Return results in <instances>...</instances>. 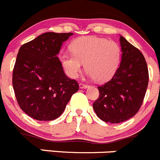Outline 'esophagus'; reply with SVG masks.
<instances>
[{
	"mask_svg": "<svg viewBox=\"0 0 160 160\" xmlns=\"http://www.w3.org/2000/svg\"><path fill=\"white\" fill-rule=\"evenodd\" d=\"M89 86L88 85H86V84H84V83H80L79 84V87L80 88H86Z\"/></svg>",
	"mask_w": 160,
	"mask_h": 160,
	"instance_id": "obj_1",
	"label": "esophagus"
}]
</instances>
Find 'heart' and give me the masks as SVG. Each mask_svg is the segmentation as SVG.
I'll use <instances>...</instances> for the list:
<instances>
[{
  "label": "heart",
  "instance_id": "1",
  "mask_svg": "<svg viewBox=\"0 0 160 160\" xmlns=\"http://www.w3.org/2000/svg\"><path fill=\"white\" fill-rule=\"evenodd\" d=\"M72 53L60 57L65 73L70 78L78 77L85 63L87 75L103 82L113 76L120 65L121 50L114 41L97 36H84L71 45Z\"/></svg>",
  "mask_w": 160,
  "mask_h": 160
}]
</instances>
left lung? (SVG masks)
<instances>
[{"mask_svg":"<svg viewBox=\"0 0 160 160\" xmlns=\"http://www.w3.org/2000/svg\"><path fill=\"white\" fill-rule=\"evenodd\" d=\"M121 61L114 75L98 86L99 98L93 109L99 119L118 124L138 112L148 83V71L143 54L125 38L120 36Z\"/></svg>","mask_w":160,"mask_h":160,"instance_id":"left-lung-1","label":"left lung"}]
</instances>
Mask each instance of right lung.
<instances>
[{
    "instance_id": "1",
    "label": "right lung",
    "mask_w": 160,
    "mask_h": 160,
    "mask_svg": "<svg viewBox=\"0 0 160 160\" xmlns=\"http://www.w3.org/2000/svg\"><path fill=\"white\" fill-rule=\"evenodd\" d=\"M73 33L46 32L23 44L17 55L12 84L20 108L37 121L59 118L78 83L64 74L57 55Z\"/></svg>"
}]
</instances>
